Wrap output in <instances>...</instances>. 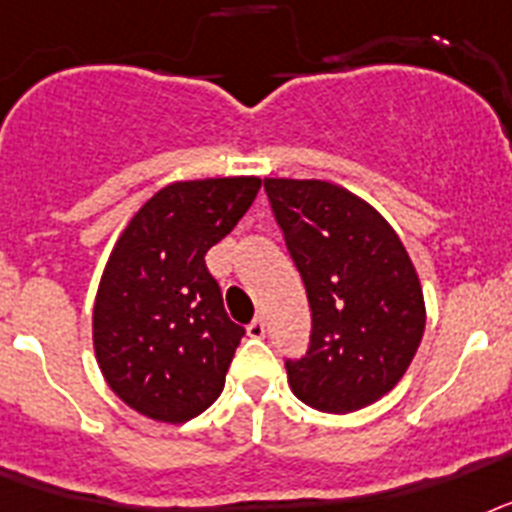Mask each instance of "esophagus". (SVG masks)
I'll return each mask as SVG.
<instances>
[{
  "label": "esophagus",
  "instance_id": "esophagus-1",
  "mask_svg": "<svg viewBox=\"0 0 512 512\" xmlns=\"http://www.w3.org/2000/svg\"><path fill=\"white\" fill-rule=\"evenodd\" d=\"M247 335L255 337V340H260V337H265V319L262 317H255L250 324H247Z\"/></svg>",
  "mask_w": 512,
  "mask_h": 512
}]
</instances>
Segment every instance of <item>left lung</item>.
<instances>
[{
    "label": "left lung",
    "mask_w": 512,
    "mask_h": 512,
    "mask_svg": "<svg viewBox=\"0 0 512 512\" xmlns=\"http://www.w3.org/2000/svg\"><path fill=\"white\" fill-rule=\"evenodd\" d=\"M270 211L311 309L309 348L288 384L319 412L348 415L394 389L425 332L404 244L358 195L324 180H265Z\"/></svg>",
    "instance_id": "left-lung-1"
}]
</instances>
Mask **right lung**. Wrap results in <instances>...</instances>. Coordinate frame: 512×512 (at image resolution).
<instances>
[{
	"instance_id": "right-lung-1",
	"label": "right lung",
	"mask_w": 512,
	"mask_h": 512,
	"mask_svg": "<svg viewBox=\"0 0 512 512\" xmlns=\"http://www.w3.org/2000/svg\"><path fill=\"white\" fill-rule=\"evenodd\" d=\"M257 177L175 182L115 244L92 317L100 371L136 412L188 422L208 410L244 327L231 322L206 252L255 201Z\"/></svg>"
}]
</instances>
